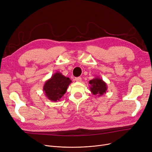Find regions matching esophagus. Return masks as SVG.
<instances>
[{
    "instance_id": "1",
    "label": "esophagus",
    "mask_w": 152,
    "mask_h": 152,
    "mask_svg": "<svg viewBox=\"0 0 152 152\" xmlns=\"http://www.w3.org/2000/svg\"><path fill=\"white\" fill-rule=\"evenodd\" d=\"M82 80L81 77H75V81H77V82H81Z\"/></svg>"
}]
</instances>
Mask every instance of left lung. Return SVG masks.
I'll list each match as a JSON object with an SVG mask.
<instances>
[{"label": "left lung", "instance_id": "1", "mask_svg": "<svg viewBox=\"0 0 152 152\" xmlns=\"http://www.w3.org/2000/svg\"><path fill=\"white\" fill-rule=\"evenodd\" d=\"M90 84V91L94 95L102 96L107 91V85L105 82L99 77H95L89 82Z\"/></svg>", "mask_w": 152, "mask_h": 152}]
</instances>
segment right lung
I'll return each instance as SVG.
<instances>
[{
  "instance_id": "add662e5",
  "label": "right lung",
  "mask_w": 152,
  "mask_h": 152,
  "mask_svg": "<svg viewBox=\"0 0 152 152\" xmlns=\"http://www.w3.org/2000/svg\"><path fill=\"white\" fill-rule=\"evenodd\" d=\"M71 83L69 77L57 72L45 81L43 86V91L48 99L53 102H57L66 93L68 87Z\"/></svg>"
}]
</instances>
